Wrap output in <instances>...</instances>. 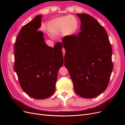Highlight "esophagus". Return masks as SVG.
<instances>
[{
	"instance_id": "esophagus-1",
	"label": "esophagus",
	"mask_w": 125,
	"mask_h": 125,
	"mask_svg": "<svg viewBox=\"0 0 125 125\" xmlns=\"http://www.w3.org/2000/svg\"><path fill=\"white\" fill-rule=\"evenodd\" d=\"M62 52H63V55L64 56V55H65V50L64 48H62Z\"/></svg>"
}]
</instances>
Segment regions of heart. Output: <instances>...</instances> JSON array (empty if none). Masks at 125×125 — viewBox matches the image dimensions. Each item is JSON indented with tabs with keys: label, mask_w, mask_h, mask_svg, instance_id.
Instances as JSON below:
<instances>
[{
	"label": "heart",
	"mask_w": 125,
	"mask_h": 125,
	"mask_svg": "<svg viewBox=\"0 0 125 125\" xmlns=\"http://www.w3.org/2000/svg\"><path fill=\"white\" fill-rule=\"evenodd\" d=\"M79 22L77 19L73 16H66L54 20L51 24V31L57 34L63 32L65 35L73 34L77 31Z\"/></svg>",
	"instance_id": "heart-1"
}]
</instances>
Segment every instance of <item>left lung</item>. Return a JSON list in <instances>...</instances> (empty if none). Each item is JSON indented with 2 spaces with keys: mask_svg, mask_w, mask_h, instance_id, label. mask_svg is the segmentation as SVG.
<instances>
[{
  "mask_svg": "<svg viewBox=\"0 0 125 125\" xmlns=\"http://www.w3.org/2000/svg\"><path fill=\"white\" fill-rule=\"evenodd\" d=\"M81 20L78 35L65 36L62 44L65 65L75 93L95 97L106 89L112 71V48L105 30L95 19L85 13L77 14Z\"/></svg>",
  "mask_w": 125,
  "mask_h": 125,
  "instance_id": "obj_1",
  "label": "left lung"
}]
</instances>
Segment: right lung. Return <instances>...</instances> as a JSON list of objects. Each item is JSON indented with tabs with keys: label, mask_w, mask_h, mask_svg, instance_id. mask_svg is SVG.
Masks as SVG:
<instances>
[{
	"label": "right lung",
	"mask_w": 125,
	"mask_h": 125,
	"mask_svg": "<svg viewBox=\"0 0 125 125\" xmlns=\"http://www.w3.org/2000/svg\"><path fill=\"white\" fill-rule=\"evenodd\" d=\"M42 17L37 15L22 27L14 46V70L20 84L28 95L38 100L54 93L57 72L63 63L62 44L48 46L43 33L38 31Z\"/></svg>",
	"instance_id": "add662e5"
}]
</instances>
